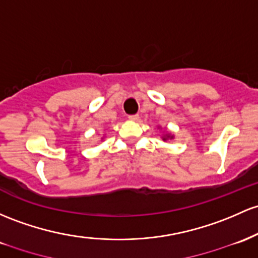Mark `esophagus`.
Returning a JSON list of instances; mask_svg holds the SVG:
<instances>
[{
	"label": "esophagus",
	"instance_id": "obj_1",
	"mask_svg": "<svg viewBox=\"0 0 258 258\" xmlns=\"http://www.w3.org/2000/svg\"><path fill=\"white\" fill-rule=\"evenodd\" d=\"M128 118L131 121H138V120H140V116H138V115H131V116H128Z\"/></svg>",
	"mask_w": 258,
	"mask_h": 258
}]
</instances>
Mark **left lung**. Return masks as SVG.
Returning a JSON list of instances; mask_svg holds the SVG:
<instances>
[{
	"instance_id": "1",
	"label": "left lung",
	"mask_w": 258,
	"mask_h": 258,
	"mask_svg": "<svg viewBox=\"0 0 258 258\" xmlns=\"http://www.w3.org/2000/svg\"><path fill=\"white\" fill-rule=\"evenodd\" d=\"M161 140H163L164 142H166V141H171V140H174V135L170 134L169 131H165L163 134V136H161Z\"/></svg>"
}]
</instances>
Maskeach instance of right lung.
Wrapping results in <instances>:
<instances>
[{
    "instance_id": "add662e5",
    "label": "right lung",
    "mask_w": 258,
    "mask_h": 258,
    "mask_svg": "<svg viewBox=\"0 0 258 258\" xmlns=\"http://www.w3.org/2000/svg\"><path fill=\"white\" fill-rule=\"evenodd\" d=\"M101 140H104V137H103V138H101Z\"/></svg>"
}]
</instances>
